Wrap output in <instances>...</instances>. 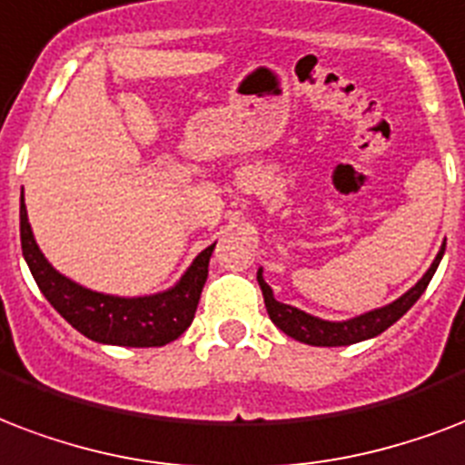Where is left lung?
Returning <instances> with one entry per match:
<instances>
[{"label":"left lung","instance_id":"1","mask_svg":"<svg viewBox=\"0 0 465 465\" xmlns=\"http://www.w3.org/2000/svg\"><path fill=\"white\" fill-rule=\"evenodd\" d=\"M446 243H441L437 258L431 261L430 271L424 272L412 288L407 290L405 295H400L398 300H392L390 304H382V307H375L371 312H363L359 317L341 319V322H331V319L314 317L310 312L297 310L292 304L278 302L275 295H272L271 285L265 282L263 268H258V285H261V292H263L265 310H268V317L280 331H285L288 336H292L295 341L310 343V346H349V343L366 341V339H373V336L382 334L385 329L392 327L402 314H405L410 307H412L417 300L421 297V292L427 290L430 280L434 278L441 258H444Z\"/></svg>","mask_w":465,"mask_h":465}]
</instances>
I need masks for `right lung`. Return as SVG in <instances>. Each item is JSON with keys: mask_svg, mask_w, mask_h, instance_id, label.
Returning a JSON list of instances; mask_svg holds the SVG:
<instances>
[{"mask_svg": "<svg viewBox=\"0 0 465 465\" xmlns=\"http://www.w3.org/2000/svg\"><path fill=\"white\" fill-rule=\"evenodd\" d=\"M21 251L28 271L53 310L80 334L109 346H165L193 324L202 288L209 275V258L217 243L197 253L175 285L153 295L119 297L97 292L55 271L38 248L28 224L21 190Z\"/></svg>", "mask_w": 465, "mask_h": 465, "instance_id": "add662e5", "label": "right lung"}]
</instances>
